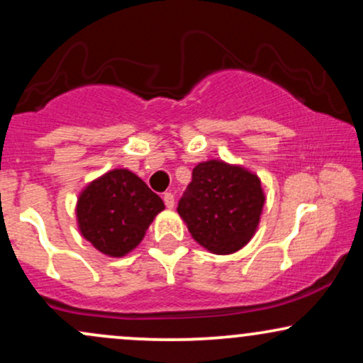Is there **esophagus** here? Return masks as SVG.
<instances>
[{
  "mask_svg": "<svg viewBox=\"0 0 363 363\" xmlns=\"http://www.w3.org/2000/svg\"><path fill=\"white\" fill-rule=\"evenodd\" d=\"M164 203L167 208H174V203H176V199H174V194L172 193H165L164 194Z\"/></svg>",
  "mask_w": 363,
  "mask_h": 363,
  "instance_id": "esophagus-1",
  "label": "esophagus"
}]
</instances>
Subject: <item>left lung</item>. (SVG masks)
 <instances>
[{
	"mask_svg": "<svg viewBox=\"0 0 363 363\" xmlns=\"http://www.w3.org/2000/svg\"><path fill=\"white\" fill-rule=\"evenodd\" d=\"M264 201L256 174L213 158L193 169V181L179 201L177 213L196 242L225 256L252 239Z\"/></svg>",
	"mask_w": 363,
	"mask_h": 363,
	"instance_id": "1",
	"label": "left lung"
}]
</instances>
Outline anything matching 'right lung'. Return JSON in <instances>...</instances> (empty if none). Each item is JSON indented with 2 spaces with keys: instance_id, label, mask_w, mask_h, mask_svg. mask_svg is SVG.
Segmentation results:
<instances>
[{
  "instance_id": "obj_1",
  "label": "right lung",
  "mask_w": 363,
  "mask_h": 363,
  "mask_svg": "<svg viewBox=\"0 0 363 363\" xmlns=\"http://www.w3.org/2000/svg\"><path fill=\"white\" fill-rule=\"evenodd\" d=\"M164 208L160 196L136 174L112 169L89 182L78 196V230L99 252L123 257L143 240Z\"/></svg>"
}]
</instances>
